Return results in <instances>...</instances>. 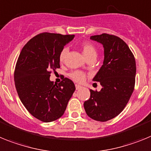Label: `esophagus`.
Listing matches in <instances>:
<instances>
[{
  "label": "esophagus",
  "instance_id": "obj_1",
  "mask_svg": "<svg viewBox=\"0 0 151 151\" xmlns=\"http://www.w3.org/2000/svg\"><path fill=\"white\" fill-rule=\"evenodd\" d=\"M75 86H76V90H80V89L82 88V86H81V85L76 84V85H75Z\"/></svg>",
  "mask_w": 151,
  "mask_h": 151
}]
</instances>
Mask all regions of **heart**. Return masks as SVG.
<instances>
[{
	"instance_id": "b5f03b06",
	"label": "heart",
	"mask_w": 151,
	"mask_h": 151,
	"mask_svg": "<svg viewBox=\"0 0 151 151\" xmlns=\"http://www.w3.org/2000/svg\"><path fill=\"white\" fill-rule=\"evenodd\" d=\"M82 52L86 58H88L91 56H96V50L95 47L88 42H84L82 43ZM67 53H68V48L65 47L59 54V61L61 62L64 61ZM69 77L77 83H83L86 79V74L81 70H74L70 72L69 74Z\"/></svg>"
}]
</instances>
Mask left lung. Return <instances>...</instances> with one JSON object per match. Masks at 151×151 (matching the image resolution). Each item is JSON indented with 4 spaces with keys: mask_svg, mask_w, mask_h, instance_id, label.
Wrapping results in <instances>:
<instances>
[{
    "mask_svg": "<svg viewBox=\"0 0 151 151\" xmlns=\"http://www.w3.org/2000/svg\"><path fill=\"white\" fill-rule=\"evenodd\" d=\"M90 39L104 48L103 64L93 79L103 87L99 92L90 90L83 106L90 118L106 122L121 113L131 98L135 84V59L128 45L118 36L103 33Z\"/></svg>",
    "mask_w": 151,
    "mask_h": 151,
    "instance_id": "8db88e82",
    "label": "left lung"
}]
</instances>
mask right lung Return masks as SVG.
Here are the masks:
<instances>
[{"label": "right lung", "mask_w": 151, "mask_h": 151, "mask_svg": "<svg viewBox=\"0 0 151 151\" xmlns=\"http://www.w3.org/2000/svg\"><path fill=\"white\" fill-rule=\"evenodd\" d=\"M74 35L40 33L25 45L14 71L18 96L32 116L51 122L65 113L75 86L67 77L58 85L50 81L52 70L60 68L59 54Z\"/></svg>", "instance_id": "1"}]
</instances>
